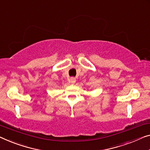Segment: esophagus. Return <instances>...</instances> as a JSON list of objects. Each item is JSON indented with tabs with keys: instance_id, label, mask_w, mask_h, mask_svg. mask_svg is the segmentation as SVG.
I'll use <instances>...</instances> for the list:
<instances>
[{
	"instance_id": "1",
	"label": "esophagus",
	"mask_w": 150,
	"mask_h": 150,
	"mask_svg": "<svg viewBox=\"0 0 150 150\" xmlns=\"http://www.w3.org/2000/svg\"><path fill=\"white\" fill-rule=\"evenodd\" d=\"M69 81H70L71 83H75L76 82V79L75 77H71L70 79H69Z\"/></svg>"
}]
</instances>
